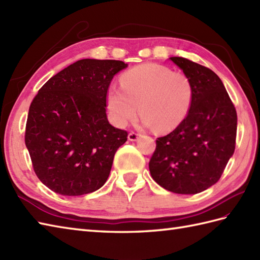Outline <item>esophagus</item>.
<instances>
[{
	"label": "esophagus",
	"instance_id": "34e87169",
	"mask_svg": "<svg viewBox=\"0 0 260 260\" xmlns=\"http://www.w3.org/2000/svg\"><path fill=\"white\" fill-rule=\"evenodd\" d=\"M139 137H140V134L135 133V132H131V133L128 134V140H129L131 142L137 141V139H139Z\"/></svg>",
	"mask_w": 260,
	"mask_h": 260
}]
</instances>
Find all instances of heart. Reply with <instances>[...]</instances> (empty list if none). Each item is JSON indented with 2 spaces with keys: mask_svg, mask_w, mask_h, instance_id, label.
Returning a JSON list of instances; mask_svg holds the SVG:
<instances>
[{
  "mask_svg": "<svg viewBox=\"0 0 260 260\" xmlns=\"http://www.w3.org/2000/svg\"><path fill=\"white\" fill-rule=\"evenodd\" d=\"M120 88L110 87L106 104L114 124L125 126L140 108L142 124L168 133L182 124L192 104L189 78L157 63H143L120 77Z\"/></svg>",
  "mask_w": 260,
  "mask_h": 260,
  "instance_id": "b5f03b06",
  "label": "heart"
}]
</instances>
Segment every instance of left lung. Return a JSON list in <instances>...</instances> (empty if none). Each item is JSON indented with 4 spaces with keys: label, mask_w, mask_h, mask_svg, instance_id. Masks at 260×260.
Instances as JSON below:
<instances>
[{
    "label": "left lung",
    "mask_w": 260,
    "mask_h": 260,
    "mask_svg": "<svg viewBox=\"0 0 260 260\" xmlns=\"http://www.w3.org/2000/svg\"><path fill=\"white\" fill-rule=\"evenodd\" d=\"M170 59L191 81L192 104L182 124L156 140L148 168L165 190L196 194L217 183L233 156L237 112L211 69L182 57Z\"/></svg>",
    "instance_id": "8db88e82"
}]
</instances>
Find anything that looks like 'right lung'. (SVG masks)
Masks as SVG:
<instances>
[{
  "mask_svg": "<svg viewBox=\"0 0 260 260\" xmlns=\"http://www.w3.org/2000/svg\"><path fill=\"white\" fill-rule=\"evenodd\" d=\"M126 67L119 60H78L33 98L25 145L39 180L53 192L82 196L107 181L127 132L109 124L106 95L114 76Z\"/></svg>",
  "mask_w": 260,
  "mask_h": 260,
  "instance_id": "right-lung-1",
  "label": "right lung"
}]
</instances>
